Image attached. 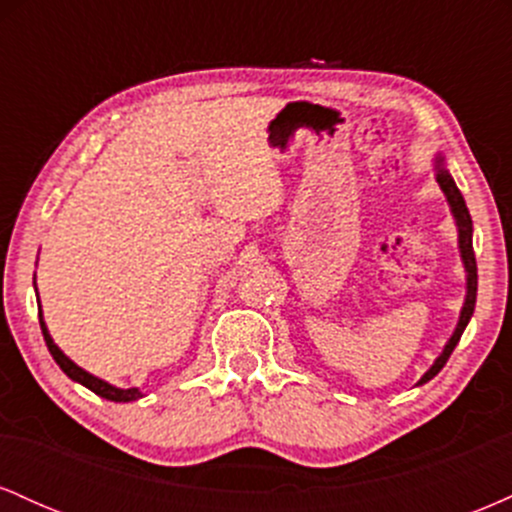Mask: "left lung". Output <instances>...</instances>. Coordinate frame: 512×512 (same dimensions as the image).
Masks as SVG:
<instances>
[{"label": "left lung", "mask_w": 512, "mask_h": 512, "mask_svg": "<svg viewBox=\"0 0 512 512\" xmlns=\"http://www.w3.org/2000/svg\"><path fill=\"white\" fill-rule=\"evenodd\" d=\"M433 170H436V182L440 185V190H443L445 199H448L450 214H452V219H455L457 248H460L464 279H467V286H464V289L467 291H464V303H462L460 317H457L455 332L450 334L448 344L443 346L440 356L433 361V366L428 368L424 375H421V380L416 385H424V383H428V380L436 378V375L440 373V368L448 363L452 349H455L457 342H460L464 327L469 325V320H472V315H474V305H477V260H474V248H472V216H469V209H467V204H464L462 192L457 190L455 180H452L448 163H445L443 154H436V158H433Z\"/></svg>", "instance_id": "1"}]
</instances>
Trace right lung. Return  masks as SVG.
I'll list each match as a JSON object with an SVG mask.
<instances>
[{
    "label": "right lung",
    "instance_id": "add662e5",
    "mask_svg": "<svg viewBox=\"0 0 512 512\" xmlns=\"http://www.w3.org/2000/svg\"><path fill=\"white\" fill-rule=\"evenodd\" d=\"M33 286H35V281H33ZM38 317H40V330H43L45 344H48L52 358H55V363L64 370V375H67V378H72L74 383L88 387V390L96 392L98 397L110 399V402H137V399L144 397V392L139 390V387H117V385H110L108 380L98 378V375L88 373V370H84L81 366H76L72 358L64 354L60 346L55 344V339H52L48 325H45L43 308H40V298H38Z\"/></svg>",
    "mask_w": 512,
    "mask_h": 512
}]
</instances>
